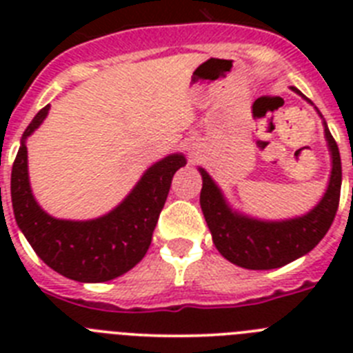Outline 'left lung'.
I'll return each mask as SVG.
<instances>
[{
    "instance_id": "left-lung-1",
    "label": "left lung",
    "mask_w": 353,
    "mask_h": 353,
    "mask_svg": "<svg viewBox=\"0 0 353 353\" xmlns=\"http://www.w3.org/2000/svg\"><path fill=\"white\" fill-rule=\"evenodd\" d=\"M325 138L332 154V174L329 187L322 201L310 214L297 219L263 223L235 214L230 210L207 171L199 170L203 176L199 205L210 228L215 248L226 260L244 269H277L304 256L305 252H310L325 236L336 217L341 194V157L338 143L327 125Z\"/></svg>"
}]
</instances>
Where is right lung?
Wrapping results in <instances>:
<instances>
[{
    "label": "right lung",
    "mask_w": 353,
    "mask_h": 353,
    "mask_svg": "<svg viewBox=\"0 0 353 353\" xmlns=\"http://www.w3.org/2000/svg\"><path fill=\"white\" fill-rule=\"evenodd\" d=\"M42 108L23 134L12 166V207L21 232L40 260L61 276L79 283H102L138 265L152 244L159 214L166 203L173 174L185 166L180 154L150 168L120 207L95 221H60L37 205L28 180L24 139L42 123Z\"/></svg>",
    "instance_id": "1"
}]
</instances>
